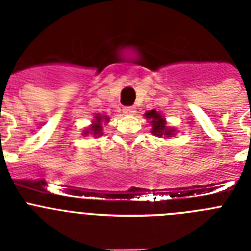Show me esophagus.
<instances>
[{
    "label": "esophagus",
    "instance_id": "1",
    "mask_svg": "<svg viewBox=\"0 0 251 251\" xmlns=\"http://www.w3.org/2000/svg\"><path fill=\"white\" fill-rule=\"evenodd\" d=\"M136 108L134 106H124L123 108V113L126 115H134L136 114Z\"/></svg>",
    "mask_w": 251,
    "mask_h": 251
}]
</instances>
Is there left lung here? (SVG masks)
<instances>
[{
  "label": "left lung",
  "mask_w": 251,
  "mask_h": 251,
  "mask_svg": "<svg viewBox=\"0 0 251 251\" xmlns=\"http://www.w3.org/2000/svg\"><path fill=\"white\" fill-rule=\"evenodd\" d=\"M145 117L151 121L150 123L152 126L151 133H152L153 136L158 137V138H162V137H166V138L175 137V134H176V128L167 126V121H166L165 117L159 112H157L156 109L146 112Z\"/></svg>",
  "instance_id": "1"
}]
</instances>
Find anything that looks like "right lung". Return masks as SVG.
<instances>
[{
	"mask_svg": "<svg viewBox=\"0 0 251 251\" xmlns=\"http://www.w3.org/2000/svg\"><path fill=\"white\" fill-rule=\"evenodd\" d=\"M109 117L105 114H95L94 119L92 121V124L86 129L83 130V136H89L92 134L94 138H99L100 136H103V126H105L108 122H109Z\"/></svg>",
	"mask_w": 251,
	"mask_h": 251,
	"instance_id": "add662e5",
	"label": "right lung"
}]
</instances>
